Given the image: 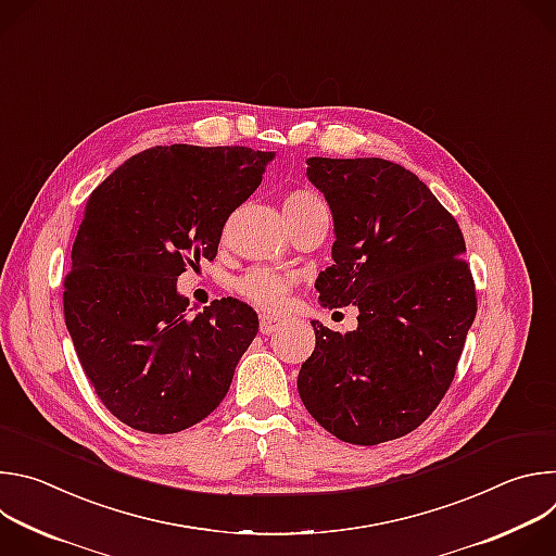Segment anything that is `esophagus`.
Returning a JSON list of instances; mask_svg holds the SVG:
<instances>
[{
	"label": "esophagus",
	"instance_id": "esophagus-1",
	"mask_svg": "<svg viewBox=\"0 0 556 556\" xmlns=\"http://www.w3.org/2000/svg\"><path fill=\"white\" fill-rule=\"evenodd\" d=\"M279 324H281V319H277V316L264 314L262 321H260V330H262V334H273L279 328Z\"/></svg>",
	"mask_w": 556,
	"mask_h": 556
}]
</instances>
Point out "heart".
I'll list each match as a JSON object with an SVG mask.
<instances>
[{"label": "heart", "mask_w": 556, "mask_h": 556, "mask_svg": "<svg viewBox=\"0 0 556 556\" xmlns=\"http://www.w3.org/2000/svg\"><path fill=\"white\" fill-rule=\"evenodd\" d=\"M316 206H326V204L314 191L299 189L286 198L283 211L286 213H303V211H309ZM290 288H292L290 275L273 270V268H264V266L251 268L249 273H244L240 279L235 281L237 294H240L244 301L257 305L260 309H268V312H279L288 303Z\"/></svg>", "instance_id": "heart-1"}]
</instances>
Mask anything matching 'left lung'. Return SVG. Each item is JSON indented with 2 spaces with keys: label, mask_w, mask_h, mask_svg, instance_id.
Masks as SVG:
<instances>
[{
  "label": "left lung",
  "mask_w": 556,
  "mask_h": 556,
  "mask_svg": "<svg viewBox=\"0 0 556 556\" xmlns=\"http://www.w3.org/2000/svg\"><path fill=\"white\" fill-rule=\"evenodd\" d=\"M307 180L337 235L314 288L324 307L356 305L358 328L312 321L299 395L343 442L403 438L444 399L478 312L462 230L416 174L382 157H307Z\"/></svg>",
  "instance_id": "left-lung-1"
}]
</instances>
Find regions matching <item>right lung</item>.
Wrapping results in <instances>:
<instances>
[{
    "label": "right lung",
    "instance_id": "add662e5",
    "mask_svg": "<svg viewBox=\"0 0 556 556\" xmlns=\"http://www.w3.org/2000/svg\"><path fill=\"white\" fill-rule=\"evenodd\" d=\"M273 151L151 147L90 195L63 281V314L101 403L144 433L204 420L260 330L232 296L189 316L178 277L217 255L228 215L262 185Z\"/></svg>",
    "mask_w": 556,
    "mask_h": 556
}]
</instances>
